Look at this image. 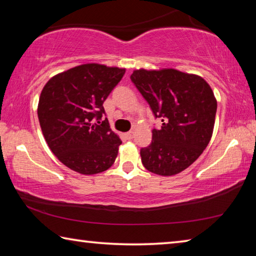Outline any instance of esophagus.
Segmentation results:
<instances>
[{"instance_id": "obj_1", "label": "esophagus", "mask_w": 256, "mask_h": 256, "mask_svg": "<svg viewBox=\"0 0 256 256\" xmlns=\"http://www.w3.org/2000/svg\"><path fill=\"white\" fill-rule=\"evenodd\" d=\"M125 136H126L128 140H132L133 136H134V132L133 131H130L128 133H125Z\"/></svg>"}]
</instances>
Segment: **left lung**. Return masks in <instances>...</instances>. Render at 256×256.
Instances as JSON below:
<instances>
[{
  "label": "left lung",
  "instance_id": "8db88e82",
  "mask_svg": "<svg viewBox=\"0 0 256 256\" xmlns=\"http://www.w3.org/2000/svg\"><path fill=\"white\" fill-rule=\"evenodd\" d=\"M131 81L162 122L152 130L151 144L140 150L142 164L154 174H178L209 144L216 112L214 92L201 76L174 68L136 70Z\"/></svg>",
  "mask_w": 256,
  "mask_h": 256
}]
</instances>
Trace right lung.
Here are the masks:
<instances>
[{
	"label": "right lung",
	"instance_id": "obj_1",
	"mask_svg": "<svg viewBox=\"0 0 256 256\" xmlns=\"http://www.w3.org/2000/svg\"><path fill=\"white\" fill-rule=\"evenodd\" d=\"M124 73V68L82 64L56 74L42 88L37 110L42 134L70 170L94 175L114 164L122 141L108 120H100L104 102Z\"/></svg>",
	"mask_w": 256,
	"mask_h": 256
}]
</instances>
